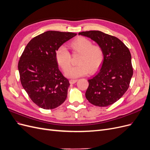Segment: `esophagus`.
<instances>
[{
  "mask_svg": "<svg viewBox=\"0 0 150 150\" xmlns=\"http://www.w3.org/2000/svg\"><path fill=\"white\" fill-rule=\"evenodd\" d=\"M77 81H78V79H71L70 81H69V83H71V84H74V83H76Z\"/></svg>",
  "mask_w": 150,
  "mask_h": 150,
  "instance_id": "obj_1",
  "label": "esophagus"
}]
</instances>
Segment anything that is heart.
Instances as JSON below:
<instances>
[{"mask_svg": "<svg viewBox=\"0 0 150 150\" xmlns=\"http://www.w3.org/2000/svg\"><path fill=\"white\" fill-rule=\"evenodd\" d=\"M71 46L76 52L81 54L78 60V65L69 67L71 55L67 48L61 46L56 52V59L67 78H76L85 76L89 72L96 71L101 66L104 59V52L100 46L93 45L91 40L84 37L75 39L71 42Z\"/></svg>", "mask_w": 150, "mask_h": 150, "instance_id": "b5f03b06", "label": "heart"}]
</instances>
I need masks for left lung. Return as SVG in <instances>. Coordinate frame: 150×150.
<instances>
[{
    "label": "left lung",
    "instance_id": "8db88e82",
    "mask_svg": "<svg viewBox=\"0 0 150 150\" xmlns=\"http://www.w3.org/2000/svg\"><path fill=\"white\" fill-rule=\"evenodd\" d=\"M78 34L94 40L104 52L100 70L96 76L88 80L89 86L86 98L96 106L111 105L126 93L133 76L129 49L119 39L101 31H85Z\"/></svg>",
    "mask_w": 150,
    "mask_h": 150
}]
</instances>
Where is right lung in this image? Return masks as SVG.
I'll return each mask as SVG.
<instances>
[{
    "instance_id": "right-lung-1",
    "label": "right lung",
    "mask_w": 150,
    "mask_h": 150,
    "mask_svg": "<svg viewBox=\"0 0 150 150\" xmlns=\"http://www.w3.org/2000/svg\"><path fill=\"white\" fill-rule=\"evenodd\" d=\"M77 34L49 30L31 39L18 64L21 82L35 104L52 110L66 100L70 86L59 69L57 49Z\"/></svg>"
}]
</instances>
